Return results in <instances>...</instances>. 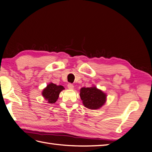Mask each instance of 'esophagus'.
<instances>
[{
    "instance_id": "1",
    "label": "esophagus",
    "mask_w": 152,
    "mask_h": 152,
    "mask_svg": "<svg viewBox=\"0 0 152 152\" xmlns=\"http://www.w3.org/2000/svg\"><path fill=\"white\" fill-rule=\"evenodd\" d=\"M67 87H68V88H69V89H73V87H74V86H73V84H72V83H69V84L67 85Z\"/></svg>"
}]
</instances>
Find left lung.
Masks as SVG:
<instances>
[{"mask_svg": "<svg viewBox=\"0 0 152 152\" xmlns=\"http://www.w3.org/2000/svg\"><path fill=\"white\" fill-rule=\"evenodd\" d=\"M80 97L85 107L98 110L106 103V94L96 86L80 88Z\"/></svg>", "mask_w": 152, "mask_h": 152, "instance_id": "left-lung-1", "label": "left lung"}]
</instances>
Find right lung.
I'll return each mask as SVG.
<instances>
[{"label":"right lung","instance_id":"add662e5","mask_svg":"<svg viewBox=\"0 0 152 152\" xmlns=\"http://www.w3.org/2000/svg\"><path fill=\"white\" fill-rule=\"evenodd\" d=\"M64 87L61 85H56L50 83L47 86L43 89L42 94L48 103L54 104L57 101L60 92L62 91Z\"/></svg>","mask_w":152,"mask_h":152}]
</instances>
